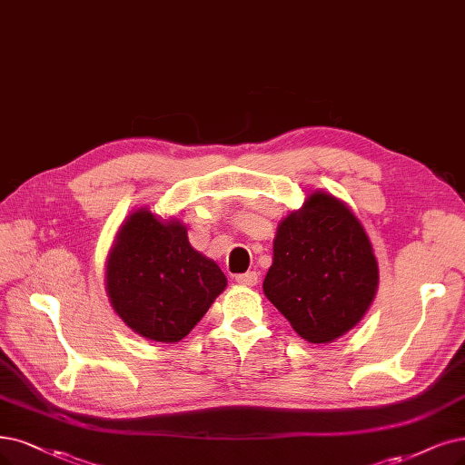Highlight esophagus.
I'll return each mask as SVG.
<instances>
[{"instance_id":"esophagus-1","label":"esophagus","mask_w":465,"mask_h":465,"mask_svg":"<svg viewBox=\"0 0 465 465\" xmlns=\"http://www.w3.org/2000/svg\"><path fill=\"white\" fill-rule=\"evenodd\" d=\"M237 283H242L245 287H254L256 283H259V273L256 272H247V273H239V276L235 278Z\"/></svg>"}]
</instances>
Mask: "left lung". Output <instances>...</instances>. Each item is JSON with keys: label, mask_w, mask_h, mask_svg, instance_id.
I'll return each mask as SVG.
<instances>
[{"label": "left lung", "mask_w": 465, "mask_h": 465, "mask_svg": "<svg viewBox=\"0 0 465 465\" xmlns=\"http://www.w3.org/2000/svg\"><path fill=\"white\" fill-rule=\"evenodd\" d=\"M380 266L362 222L347 203L316 189L273 237L262 289L308 342H333L371 306Z\"/></svg>", "instance_id": "1"}]
</instances>
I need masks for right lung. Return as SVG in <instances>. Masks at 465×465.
<instances>
[{
  "mask_svg": "<svg viewBox=\"0 0 465 465\" xmlns=\"http://www.w3.org/2000/svg\"><path fill=\"white\" fill-rule=\"evenodd\" d=\"M226 285L220 266L189 243L183 223L147 206L123 222L107 254L105 289L113 311L149 341H182Z\"/></svg>",
  "mask_w": 465,
  "mask_h": 465,
  "instance_id": "add662e5",
  "label": "right lung"
}]
</instances>
